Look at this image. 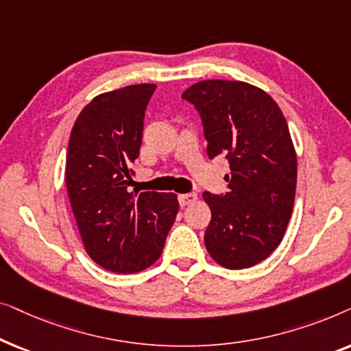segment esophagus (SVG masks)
Masks as SVG:
<instances>
[{"mask_svg":"<svg viewBox=\"0 0 351 351\" xmlns=\"http://www.w3.org/2000/svg\"><path fill=\"white\" fill-rule=\"evenodd\" d=\"M196 199H198V195H196V193H184V195H179V203H180V206L193 204Z\"/></svg>","mask_w":351,"mask_h":351,"instance_id":"esophagus-1","label":"esophagus"}]
</instances>
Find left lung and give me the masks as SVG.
<instances>
[{"mask_svg":"<svg viewBox=\"0 0 351 351\" xmlns=\"http://www.w3.org/2000/svg\"><path fill=\"white\" fill-rule=\"evenodd\" d=\"M182 99L199 113L208 156L223 155L232 171L227 193L203 195L213 214L206 249L230 270L256 265L280 246L294 206L297 156L285 114L243 81H199Z\"/></svg>","mask_w":351,"mask_h":351,"instance_id":"obj_1","label":"left lung"}]
</instances>
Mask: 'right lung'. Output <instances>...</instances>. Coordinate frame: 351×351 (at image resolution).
Masks as SVG:
<instances>
[{"label":"right lung","mask_w":351,"mask_h":351,"mask_svg":"<svg viewBox=\"0 0 351 351\" xmlns=\"http://www.w3.org/2000/svg\"><path fill=\"white\" fill-rule=\"evenodd\" d=\"M155 89L132 84L97 95L70 134L65 184L81 239L89 257L114 273L153 265L179 213L174 193L129 191Z\"/></svg>","instance_id":"1"}]
</instances>
